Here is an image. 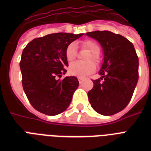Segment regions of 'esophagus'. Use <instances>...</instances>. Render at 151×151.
<instances>
[{
    "mask_svg": "<svg viewBox=\"0 0 151 151\" xmlns=\"http://www.w3.org/2000/svg\"><path fill=\"white\" fill-rule=\"evenodd\" d=\"M78 81H79V83L80 84H82L83 81H84V80H85V78H78Z\"/></svg>",
    "mask_w": 151,
    "mask_h": 151,
    "instance_id": "obj_1",
    "label": "esophagus"
}]
</instances>
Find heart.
I'll list each match as a JSON object with an SVG mask.
<instances>
[{
  "mask_svg": "<svg viewBox=\"0 0 151 151\" xmlns=\"http://www.w3.org/2000/svg\"><path fill=\"white\" fill-rule=\"evenodd\" d=\"M82 46L84 48H88L91 54L88 56V62L81 63V62H74L69 66L68 72L70 74L76 77H85L90 73H93L96 70V64L94 62L89 61L93 60L96 63L99 62V56L98 55L100 52V46L96 41L92 40H86L82 42ZM76 45L74 43L70 44L66 48L65 51V57L66 61L69 63L73 62L76 58L77 51H76Z\"/></svg>",
  "mask_w": 151,
  "mask_h": 151,
  "instance_id": "obj_1",
  "label": "heart"
}]
</instances>
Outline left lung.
I'll list each match as a JSON object with an SVG mask.
<instances>
[{"instance_id":"8db88e82","label":"left lung","mask_w":151,"mask_h":151,"mask_svg":"<svg viewBox=\"0 0 151 151\" xmlns=\"http://www.w3.org/2000/svg\"><path fill=\"white\" fill-rule=\"evenodd\" d=\"M86 35L100 44L104 54L101 78L93 81L88 100L97 113L114 114L126 107L133 95L139 78L138 56L133 45L120 34L98 30Z\"/></svg>"}]
</instances>
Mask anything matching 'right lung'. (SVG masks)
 <instances>
[{
    "instance_id": "1",
    "label": "right lung",
    "mask_w": 151,
    "mask_h": 151,
    "mask_svg": "<svg viewBox=\"0 0 151 151\" xmlns=\"http://www.w3.org/2000/svg\"><path fill=\"white\" fill-rule=\"evenodd\" d=\"M83 34H48L34 39L22 51L19 63L22 87L30 104L39 112L54 116L70 105L79 81L74 76L59 78L68 66L66 47Z\"/></svg>"
}]
</instances>
